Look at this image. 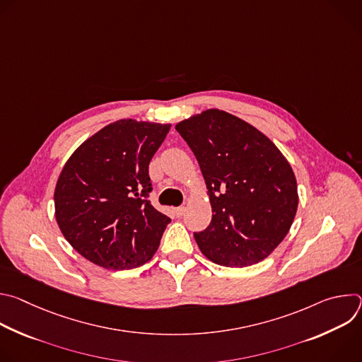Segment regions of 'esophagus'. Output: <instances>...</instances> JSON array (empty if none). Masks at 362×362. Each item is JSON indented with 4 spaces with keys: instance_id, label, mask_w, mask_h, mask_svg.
<instances>
[{
    "instance_id": "34e87169",
    "label": "esophagus",
    "mask_w": 362,
    "mask_h": 362,
    "mask_svg": "<svg viewBox=\"0 0 362 362\" xmlns=\"http://www.w3.org/2000/svg\"><path fill=\"white\" fill-rule=\"evenodd\" d=\"M185 212H186V208H185V206H180V208H176V209H175V215H176L177 218L183 216V215H185Z\"/></svg>"
}]
</instances>
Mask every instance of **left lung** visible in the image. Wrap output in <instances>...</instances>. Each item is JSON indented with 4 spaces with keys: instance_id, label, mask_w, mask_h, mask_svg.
Returning a JSON list of instances; mask_svg holds the SVG:
<instances>
[{
    "instance_id": "1",
    "label": "left lung",
    "mask_w": 362,
    "mask_h": 362,
    "mask_svg": "<svg viewBox=\"0 0 362 362\" xmlns=\"http://www.w3.org/2000/svg\"><path fill=\"white\" fill-rule=\"evenodd\" d=\"M208 187L212 221L194 233L212 262L245 268L264 261L284 240L298 209L293 170L257 129L211 109L176 124Z\"/></svg>"
}]
</instances>
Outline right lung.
Wrapping results in <instances>:
<instances>
[{"label":"right lung","instance_id":"1","mask_svg":"<svg viewBox=\"0 0 362 362\" xmlns=\"http://www.w3.org/2000/svg\"><path fill=\"white\" fill-rule=\"evenodd\" d=\"M170 124L117 120L80 144L54 190L56 219L69 243L106 269L144 265L170 218L151 206L148 163Z\"/></svg>","mask_w":362,"mask_h":362}]
</instances>
